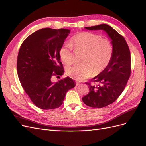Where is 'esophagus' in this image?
<instances>
[{
	"mask_svg": "<svg viewBox=\"0 0 146 146\" xmlns=\"http://www.w3.org/2000/svg\"><path fill=\"white\" fill-rule=\"evenodd\" d=\"M76 86H78L79 85H80V83H79L78 82H76Z\"/></svg>",
	"mask_w": 146,
	"mask_h": 146,
	"instance_id": "esophagus-1",
	"label": "esophagus"
}]
</instances>
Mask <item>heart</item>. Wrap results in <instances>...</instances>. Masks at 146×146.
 Instances as JSON below:
<instances>
[{"label":"heart","instance_id":"b5f03b06","mask_svg":"<svg viewBox=\"0 0 146 146\" xmlns=\"http://www.w3.org/2000/svg\"><path fill=\"white\" fill-rule=\"evenodd\" d=\"M72 46L77 51L85 52L82 64L67 68L66 74L76 80L81 81L98 75L107 68L112 60L114 47L111 41L100 35L83 32L75 35L70 42H66L60 50V56L66 64L73 61Z\"/></svg>","mask_w":146,"mask_h":146}]
</instances>
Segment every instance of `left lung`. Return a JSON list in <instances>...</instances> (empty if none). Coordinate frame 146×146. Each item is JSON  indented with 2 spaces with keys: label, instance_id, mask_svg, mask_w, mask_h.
Instances as JSON below:
<instances>
[{
  "label": "left lung",
  "instance_id": "left-lung-1",
  "mask_svg": "<svg viewBox=\"0 0 146 146\" xmlns=\"http://www.w3.org/2000/svg\"><path fill=\"white\" fill-rule=\"evenodd\" d=\"M90 30H103L111 39L114 47L111 62L104 71L92 79L90 92L82 98L86 105L102 108L114 102L121 94L131 73V56L129 46L124 38L111 26L105 24L85 27Z\"/></svg>",
  "mask_w": 146,
  "mask_h": 146
}]
</instances>
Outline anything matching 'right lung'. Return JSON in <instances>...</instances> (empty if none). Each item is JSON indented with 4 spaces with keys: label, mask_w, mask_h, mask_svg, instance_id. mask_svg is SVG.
Returning a JSON list of instances; mask_svg holds the SVG:
<instances>
[{
    "label": "right lung",
    "mask_w": 146,
    "mask_h": 146,
    "mask_svg": "<svg viewBox=\"0 0 146 146\" xmlns=\"http://www.w3.org/2000/svg\"><path fill=\"white\" fill-rule=\"evenodd\" d=\"M70 30L42 29L31 34L22 44L17 60V72L22 86L33 103L42 110L63 104L66 92L76 86L69 77L56 83L54 75H63L60 50Z\"/></svg>",
    "instance_id": "obj_1"
}]
</instances>
